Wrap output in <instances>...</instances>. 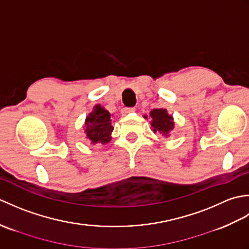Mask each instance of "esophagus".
<instances>
[{"label": "esophagus", "mask_w": 249, "mask_h": 249, "mask_svg": "<svg viewBox=\"0 0 249 249\" xmlns=\"http://www.w3.org/2000/svg\"><path fill=\"white\" fill-rule=\"evenodd\" d=\"M136 110L135 107H125L122 109V114H127V113H130V112H134V111Z\"/></svg>", "instance_id": "34e87169"}]
</instances>
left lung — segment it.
I'll use <instances>...</instances> for the list:
<instances>
[{
    "label": "left lung",
    "mask_w": 249,
    "mask_h": 249,
    "mask_svg": "<svg viewBox=\"0 0 249 249\" xmlns=\"http://www.w3.org/2000/svg\"><path fill=\"white\" fill-rule=\"evenodd\" d=\"M151 119H152V127L154 128L153 130L157 131V133H160L168 136L169 131L173 128V119L171 115L167 113L166 109H153L151 111ZM146 118V116H145Z\"/></svg>",
    "instance_id": "8db88e82"
}]
</instances>
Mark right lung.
Listing matches in <instances>:
<instances>
[{
  "instance_id": "right-lung-1",
  "label": "right lung",
  "mask_w": 249,
  "mask_h": 249,
  "mask_svg": "<svg viewBox=\"0 0 249 249\" xmlns=\"http://www.w3.org/2000/svg\"><path fill=\"white\" fill-rule=\"evenodd\" d=\"M111 114L100 105L94 107L93 112L89 114L86 120V134L91 141V144H105L110 141V135L113 127L111 126Z\"/></svg>"
}]
</instances>
